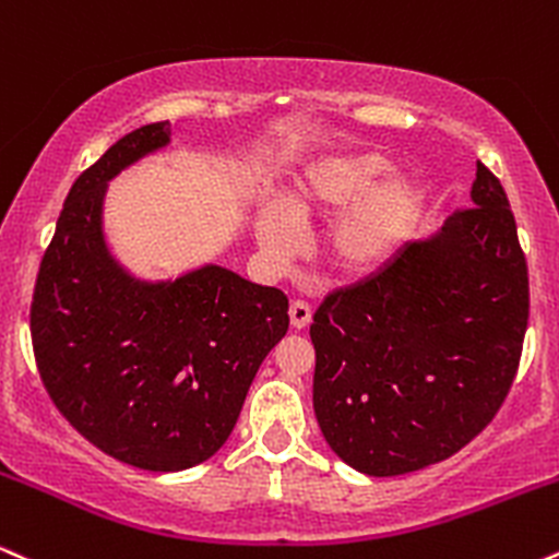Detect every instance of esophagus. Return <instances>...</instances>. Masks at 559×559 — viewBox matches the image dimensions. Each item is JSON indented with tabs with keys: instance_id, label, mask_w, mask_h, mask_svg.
<instances>
[{
	"instance_id": "34e87169",
	"label": "esophagus",
	"mask_w": 559,
	"mask_h": 559,
	"mask_svg": "<svg viewBox=\"0 0 559 559\" xmlns=\"http://www.w3.org/2000/svg\"><path fill=\"white\" fill-rule=\"evenodd\" d=\"M290 324L295 330H306L311 324V306L306 300H293L290 304Z\"/></svg>"
}]
</instances>
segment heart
<instances>
[{
    "label": "heart",
    "mask_w": 559,
    "mask_h": 559,
    "mask_svg": "<svg viewBox=\"0 0 559 559\" xmlns=\"http://www.w3.org/2000/svg\"><path fill=\"white\" fill-rule=\"evenodd\" d=\"M390 167V159L373 151L330 156L313 164L293 186L285 209H261L255 219L259 242L272 259H290L298 248L293 219L330 216L358 200L332 227L326 255L343 274L373 272L403 246L421 212V188L413 177L400 175L377 186Z\"/></svg>",
    "instance_id": "b5f03b06"
}]
</instances>
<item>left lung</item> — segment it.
Segmentation results:
<instances>
[{
  "mask_svg": "<svg viewBox=\"0 0 559 559\" xmlns=\"http://www.w3.org/2000/svg\"><path fill=\"white\" fill-rule=\"evenodd\" d=\"M471 201L313 313V411L360 474L448 461L513 386L528 326L526 255L508 193L481 162Z\"/></svg>",
  "mask_w": 559,
  "mask_h": 559,
  "instance_id": "left-lung-1",
  "label": "left lung"
}]
</instances>
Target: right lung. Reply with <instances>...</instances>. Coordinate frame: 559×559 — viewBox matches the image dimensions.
<instances>
[{
	"mask_svg": "<svg viewBox=\"0 0 559 559\" xmlns=\"http://www.w3.org/2000/svg\"><path fill=\"white\" fill-rule=\"evenodd\" d=\"M167 143V120L143 124L72 182L31 304L33 356L57 411L94 448L156 474L193 468L227 442L290 326L285 293L225 266L143 282L111 259L107 182Z\"/></svg>",
	"mask_w": 559,
	"mask_h": 559,
	"instance_id": "right-lung-1",
	"label": "right lung"
}]
</instances>
